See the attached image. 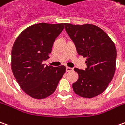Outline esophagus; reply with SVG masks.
Segmentation results:
<instances>
[{
    "label": "esophagus",
    "instance_id": "34e87169",
    "mask_svg": "<svg viewBox=\"0 0 125 125\" xmlns=\"http://www.w3.org/2000/svg\"><path fill=\"white\" fill-rule=\"evenodd\" d=\"M66 71H67V72L73 71V68H70V67H66Z\"/></svg>",
    "mask_w": 125,
    "mask_h": 125
}]
</instances>
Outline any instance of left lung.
Masks as SVG:
<instances>
[{"label":"left lung","mask_w":125,"mask_h":125,"mask_svg":"<svg viewBox=\"0 0 125 125\" xmlns=\"http://www.w3.org/2000/svg\"><path fill=\"white\" fill-rule=\"evenodd\" d=\"M78 55L87 57L85 70L75 68L78 79L72 84L74 93L84 98L99 95L108 87L116 70V49L109 36L93 24L65 23Z\"/></svg>","instance_id":"1"}]
</instances>
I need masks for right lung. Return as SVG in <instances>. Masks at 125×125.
Segmentation results:
<instances>
[{"label":"right lung","instance_id":"obj_1","mask_svg":"<svg viewBox=\"0 0 125 125\" xmlns=\"http://www.w3.org/2000/svg\"><path fill=\"white\" fill-rule=\"evenodd\" d=\"M65 23H40L28 27L17 36L11 51V68L21 89L32 98L42 99L54 93L65 72L61 65L44 66L55 38Z\"/></svg>","mask_w":125,"mask_h":125}]
</instances>
